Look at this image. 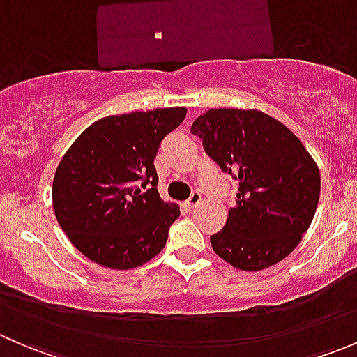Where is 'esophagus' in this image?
<instances>
[{"mask_svg": "<svg viewBox=\"0 0 357 357\" xmlns=\"http://www.w3.org/2000/svg\"><path fill=\"white\" fill-rule=\"evenodd\" d=\"M200 202H202V195H200V193H199V192H193L192 197H190V199L185 202V207L188 208V211H192V208H195L197 205L200 204Z\"/></svg>", "mask_w": 357, "mask_h": 357, "instance_id": "obj_1", "label": "esophagus"}]
</instances>
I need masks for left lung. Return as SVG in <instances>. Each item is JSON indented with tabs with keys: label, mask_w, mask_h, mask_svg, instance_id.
Segmentation results:
<instances>
[{
	"label": "left lung",
	"mask_w": 357,
	"mask_h": 357,
	"mask_svg": "<svg viewBox=\"0 0 357 357\" xmlns=\"http://www.w3.org/2000/svg\"><path fill=\"white\" fill-rule=\"evenodd\" d=\"M205 153L238 183L212 248L242 271L283 261L307 231L319 200V169L287 126L259 110L212 109L193 121Z\"/></svg>",
	"instance_id": "left-lung-1"
}]
</instances>
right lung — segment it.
<instances>
[{
	"instance_id": "right-lung-1",
	"label": "right lung",
	"mask_w": 357,
	"mask_h": 357,
	"mask_svg": "<svg viewBox=\"0 0 357 357\" xmlns=\"http://www.w3.org/2000/svg\"><path fill=\"white\" fill-rule=\"evenodd\" d=\"M186 109L110 115L72 143L53 178V208L74 247L96 264L132 269L153 259L178 219L160 199L153 158Z\"/></svg>"
}]
</instances>
